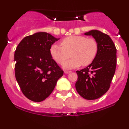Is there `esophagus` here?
<instances>
[{"label":"esophagus","instance_id":"1","mask_svg":"<svg viewBox=\"0 0 129 129\" xmlns=\"http://www.w3.org/2000/svg\"><path fill=\"white\" fill-rule=\"evenodd\" d=\"M71 71H69V70H64V73L66 74H69L70 73H71Z\"/></svg>","mask_w":129,"mask_h":129}]
</instances>
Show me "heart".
<instances>
[{"label": "heart", "instance_id": "obj_1", "mask_svg": "<svg viewBox=\"0 0 129 129\" xmlns=\"http://www.w3.org/2000/svg\"><path fill=\"white\" fill-rule=\"evenodd\" d=\"M61 45L54 44L50 48L51 57L62 64L71 53L72 58L63 64L64 69H70L90 65L97 54L98 45L94 39L82 36H71L61 41Z\"/></svg>", "mask_w": 129, "mask_h": 129}]
</instances>
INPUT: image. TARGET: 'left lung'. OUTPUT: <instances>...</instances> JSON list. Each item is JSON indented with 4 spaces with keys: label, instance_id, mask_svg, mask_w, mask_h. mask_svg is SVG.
Here are the masks:
<instances>
[{
    "label": "left lung",
    "instance_id": "obj_1",
    "mask_svg": "<svg viewBox=\"0 0 129 129\" xmlns=\"http://www.w3.org/2000/svg\"><path fill=\"white\" fill-rule=\"evenodd\" d=\"M91 36L98 45L95 58L88 66L76 71L78 78L75 87L84 99L93 100L104 94L109 89L116 66V49L110 36L97 29L85 33Z\"/></svg>",
    "mask_w": 129,
    "mask_h": 129
}]
</instances>
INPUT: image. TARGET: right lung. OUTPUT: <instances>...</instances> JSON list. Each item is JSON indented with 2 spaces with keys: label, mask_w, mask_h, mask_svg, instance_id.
Segmentation results:
<instances>
[{
  "label": "right lung",
  "mask_w": 129,
  "mask_h": 129,
  "mask_svg": "<svg viewBox=\"0 0 129 129\" xmlns=\"http://www.w3.org/2000/svg\"><path fill=\"white\" fill-rule=\"evenodd\" d=\"M60 38L38 32L20 41L14 53L15 76L22 93L34 102L52 93L63 72L51 57L50 48Z\"/></svg>",
  "instance_id": "right-lung-1"
}]
</instances>
